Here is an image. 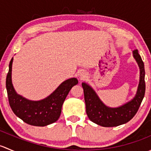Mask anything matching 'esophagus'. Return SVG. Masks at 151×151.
<instances>
[{
  "mask_svg": "<svg viewBox=\"0 0 151 151\" xmlns=\"http://www.w3.org/2000/svg\"><path fill=\"white\" fill-rule=\"evenodd\" d=\"M86 77H87V74L85 72V71H81V72L80 73V77L81 80H84Z\"/></svg>",
  "mask_w": 151,
  "mask_h": 151,
  "instance_id": "1",
  "label": "esophagus"
}]
</instances>
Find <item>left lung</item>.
<instances>
[{
	"label": "left lung",
	"instance_id": "obj_1",
	"mask_svg": "<svg viewBox=\"0 0 151 151\" xmlns=\"http://www.w3.org/2000/svg\"><path fill=\"white\" fill-rule=\"evenodd\" d=\"M139 71V83L137 91L133 99L118 107L112 108L106 106L101 101L93 89L87 83H83L86 113L92 122L104 127H113L129 122L137 112L145 92L144 63L137 50L133 51Z\"/></svg>",
	"mask_w": 151,
	"mask_h": 151
}]
</instances>
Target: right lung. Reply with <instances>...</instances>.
<instances>
[{
	"mask_svg": "<svg viewBox=\"0 0 151 151\" xmlns=\"http://www.w3.org/2000/svg\"><path fill=\"white\" fill-rule=\"evenodd\" d=\"M13 58L9 66L6 86L9 102L14 113L25 123L31 126H45L58 120L62 105L73 86L78 83L77 78L63 82L49 96L40 101H30L17 93L12 82Z\"/></svg>",
	"mask_w": 151,
	"mask_h": 151,
	"instance_id": "1",
	"label": "right lung"
}]
</instances>
